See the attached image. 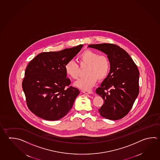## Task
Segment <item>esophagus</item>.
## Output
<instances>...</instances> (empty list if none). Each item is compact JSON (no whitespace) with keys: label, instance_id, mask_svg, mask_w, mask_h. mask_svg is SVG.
Wrapping results in <instances>:
<instances>
[{"label":"esophagus","instance_id":"obj_1","mask_svg":"<svg viewBox=\"0 0 160 160\" xmlns=\"http://www.w3.org/2000/svg\"><path fill=\"white\" fill-rule=\"evenodd\" d=\"M82 92L84 94H92L93 93L92 91L89 90H82Z\"/></svg>","mask_w":160,"mask_h":160}]
</instances>
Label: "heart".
<instances>
[{"instance_id": "obj_1", "label": "heart", "mask_w": 160, "mask_h": 160, "mask_svg": "<svg viewBox=\"0 0 160 160\" xmlns=\"http://www.w3.org/2000/svg\"><path fill=\"white\" fill-rule=\"evenodd\" d=\"M82 65H87L85 72L86 75L82 76L75 82V85L82 89L87 90L91 88L97 81L102 80L109 74L110 64L108 58L103 55L91 50L84 51L79 56ZM67 75L73 79L78 78L80 68L75 60H69L64 65Z\"/></svg>"}]
</instances>
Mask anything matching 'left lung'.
<instances>
[{
	"instance_id": "left-lung-1",
	"label": "left lung",
	"mask_w": 160,
	"mask_h": 160,
	"mask_svg": "<svg viewBox=\"0 0 160 160\" xmlns=\"http://www.w3.org/2000/svg\"><path fill=\"white\" fill-rule=\"evenodd\" d=\"M88 48L104 52L110 64L108 75L96 91L104 101L98 112L102 117L110 120L123 118L139 94L138 67L130 55L114 44L89 45Z\"/></svg>"
}]
</instances>
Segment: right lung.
<instances>
[{
	"instance_id": "right-lung-1",
	"label": "right lung",
	"mask_w": 160,
	"mask_h": 160,
	"mask_svg": "<svg viewBox=\"0 0 160 160\" xmlns=\"http://www.w3.org/2000/svg\"><path fill=\"white\" fill-rule=\"evenodd\" d=\"M83 45L59 51L44 52L28 64L22 83L28 108L48 121H57L72 109L80 91L69 86L64 65L81 50Z\"/></svg>"
}]
</instances>
